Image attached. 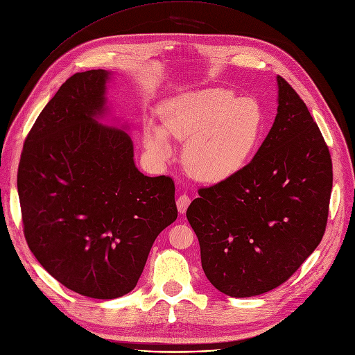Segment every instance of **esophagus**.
Returning <instances> with one entry per match:
<instances>
[{
	"label": "esophagus",
	"mask_w": 355,
	"mask_h": 355,
	"mask_svg": "<svg viewBox=\"0 0 355 355\" xmlns=\"http://www.w3.org/2000/svg\"><path fill=\"white\" fill-rule=\"evenodd\" d=\"M189 204H191V198H189L188 195H180V196L178 198V200H176V205H178V209H179L180 214L187 212Z\"/></svg>",
	"instance_id": "obj_1"
}]
</instances>
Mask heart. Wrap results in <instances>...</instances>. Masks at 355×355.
<instances>
[{"instance_id": "heart-1", "label": "heart", "mask_w": 355, "mask_h": 355, "mask_svg": "<svg viewBox=\"0 0 355 355\" xmlns=\"http://www.w3.org/2000/svg\"><path fill=\"white\" fill-rule=\"evenodd\" d=\"M162 125H144V144L157 159L172 155L171 137L187 143L184 167L200 182L227 180L250 163L266 132V115L254 98L225 88L179 94L160 107Z\"/></svg>"}]
</instances>
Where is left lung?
I'll use <instances>...</instances> for the list:
<instances>
[{
	"label": "left lung",
	"instance_id": "left-lung-1",
	"mask_svg": "<svg viewBox=\"0 0 355 355\" xmlns=\"http://www.w3.org/2000/svg\"><path fill=\"white\" fill-rule=\"evenodd\" d=\"M272 130L240 173L200 188L187 218L205 276L231 297L288 280L324 237L332 191L329 148L308 107L277 76Z\"/></svg>",
	"mask_w": 355,
	"mask_h": 355
}]
</instances>
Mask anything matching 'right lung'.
Segmentation results:
<instances>
[{"instance_id": "1", "label": "right lung", "mask_w": 355, "mask_h": 355, "mask_svg": "<svg viewBox=\"0 0 355 355\" xmlns=\"http://www.w3.org/2000/svg\"><path fill=\"white\" fill-rule=\"evenodd\" d=\"M108 78L96 69L63 83L31 127L17 175L28 248L67 289L94 299L136 288L178 218L173 179L144 176L128 134L96 121Z\"/></svg>"}]
</instances>
